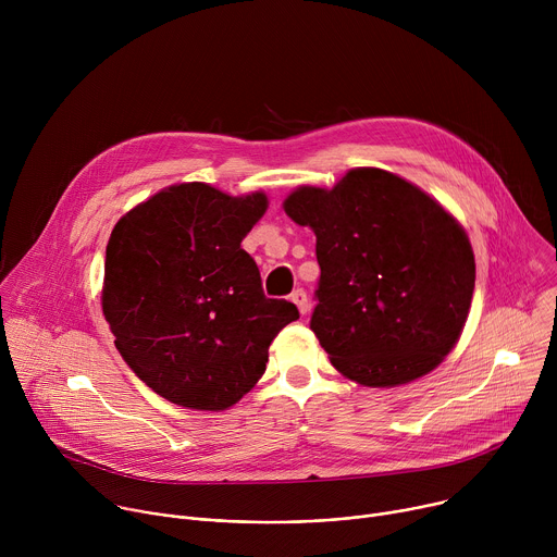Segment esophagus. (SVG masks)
I'll use <instances>...</instances> for the list:
<instances>
[{
    "mask_svg": "<svg viewBox=\"0 0 557 557\" xmlns=\"http://www.w3.org/2000/svg\"><path fill=\"white\" fill-rule=\"evenodd\" d=\"M290 301L297 306V310H299L301 314H306V312L310 310V304H308V295H306L301 288H297V290H293V293H290Z\"/></svg>",
    "mask_w": 557,
    "mask_h": 557,
    "instance_id": "esophagus-1",
    "label": "esophagus"
}]
</instances>
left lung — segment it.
Wrapping results in <instances>:
<instances>
[{
	"mask_svg": "<svg viewBox=\"0 0 557 557\" xmlns=\"http://www.w3.org/2000/svg\"><path fill=\"white\" fill-rule=\"evenodd\" d=\"M284 211L317 237L322 275L310 331L331 363L366 387L438 368L460 339L475 282L460 222L376 168L350 170L333 189L301 185Z\"/></svg>",
	"mask_w": 557,
	"mask_h": 557,
	"instance_id": "obj_1",
	"label": "left lung"
}]
</instances>
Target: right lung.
Instances as JSON below:
<instances>
[{
	"instance_id": "obj_1",
	"label": "right lung",
	"mask_w": 557,
	"mask_h": 557,
	"mask_svg": "<svg viewBox=\"0 0 557 557\" xmlns=\"http://www.w3.org/2000/svg\"><path fill=\"white\" fill-rule=\"evenodd\" d=\"M264 191L165 187L129 209L106 249L101 306L116 350L163 399L202 412L235 406L260 381L295 304L269 299L240 247Z\"/></svg>"
}]
</instances>
